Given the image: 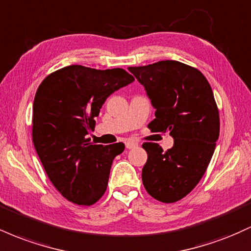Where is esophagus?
Wrapping results in <instances>:
<instances>
[{"label": "esophagus", "instance_id": "esophagus-1", "mask_svg": "<svg viewBox=\"0 0 251 251\" xmlns=\"http://www.w3.org/2000/svg\"><path fill=\"white\" fill-rule=\"evenodd\" d=\"M125 146H126V149H134V148H137L138 146V143L137 142H134V140H126L125 142Z\"/></svg>", "mask_w": 251, "mask_h": 251}]
</instances>
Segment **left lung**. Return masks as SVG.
Returning a JSON list of instances; mask_svg holds the SVG:
<instances>
[{"instance_id":"8db88e82","label":"left lung","mask_w":251,"mask_h":251,"mask_svg":"<svg viewBox=\"0 0 251 251\" xmlns=\"http://www.w3.org/2000/svg\"><path fill=\"white\" fill-rule=\"evenodd\" d=\"M145 87L155 108L152 132H170L175 143L168 151L144 143L148 162L144 188L163 203H175L200 183L220 135V113L211 86L201 71L175 60L128 67Z\"/></svg>"}]
</instances>
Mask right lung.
Here are the masks:
<instances>
[{
    "label": "right lung",
    "mask_w": 251,
    "mask_h": 251,
    "mask_svg": "<svg viewBox=\"0 0 251 251\" xmlns=\"http://www.w3.org/2000/svg\"><path fill=\"white\" fill-rule=\"evenodd\" d=\"M134 80L123 68L96 70L72 65L43 79L33 103V143L57 191L89 206L105 194L113 159L123 143L97 145L87 134L105 100Z\"/></svg>",
    "instance_id": "obj_1"
}]
</instances>
